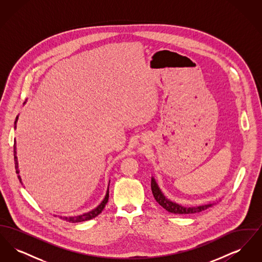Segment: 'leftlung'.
I'll list each match as a JSON object with an SVG mask.
<instances>
[{"instance_id":"1","label":"left lung","mask_w":262,"mask_h":262,"mask_svg":"<svg viewBox=\"0 0 262 262\" xmlns=\"http://www.w3.org/2000/svg\"><path fill=\"white\" fill-rule=\"evenodd\" d=\"M151 189H152L154 199L162 206L163 208L166 209L167 211L174 213V214L199 213V212L203 211V210L207 209L208 207L212 206V204H207V205H201V206H195V207H185V206L174 203L171 200H167L161 192V190L159 189V187L157 186V184L153 178L151 179Z\"/></svg>"}]
</instances>
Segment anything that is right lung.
I'll return each mask as SVG.
<instances>
[{"label": "right lung", "instance_id": "obj_1", "mask_svg": "<svg viewBox=\"0 0 262 262\" xmlns=\"http://www.w3.org/2000/svg\"><path fill=\"white\" fill-rule=\"evenodd\" d=\"M16 122H17V117L15 119V122H14V127H16ZM13 156H14V165H15V172L16 174H18V166H17V157L15 155V142L13 143ZM17 178L19 179V182L21 183V179L19 176H17ZM109 200V188L107 190V193H106V196L105 199L103 200V201L100 203L99 206H97L94 210L92 211L88 212L85 214H82V215H78V216H75V217H61L63 220L66 221H69V222H73V223H78V222H83V221H88L90 220L94 217H96L97 215H99L100 213L102 212V210L105 208L107 202Z\"/></svg>", "mask_w": 262, "mask_h": 262}]
</instances>
